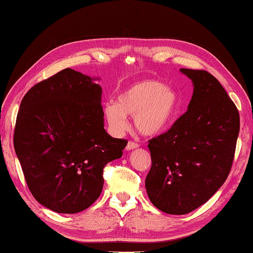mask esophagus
Returning a JSON list of instances; mask_svg holds the SVG:
<instances>
[{"instance_id": "obj_1", "label": "esophagus", "mask_w": 253, "mask_h": 253, "mask_svg": "<svg viewBox=\"0 0 253 253\" xmlns=\"http://www.w3.org/2000/svg\"><path fill=\"white\" fill-rule=\"evenodd\" d=\"M138 146H139V145L137 144V142L129 140V141H128L127 146H126V149H127V150H131V149H135V148H137V147H138Z\"/></svg>"}]
</instances>
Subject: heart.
Listing matches in <instances>:
<instances>
[{
    "instance_id": "heart-1",
    "label": "heart",
    "mask_w": 253,
    "mask_h": 253,
    "mask_svg": "<svg viewBox=\"0 0 253 253\" xmlns=\"http://www.w3.org/2000/svg\"><path fill=\"white\" fill-rule=\"evenodd\" d=\"M178 112V96L157 81L135 83L123 91L117 102H109L104 109L108 127L119 135L128 126V116L141 134L153 136L166 129Z\"/></svg>"
}]
</instances>
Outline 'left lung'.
<instances>
[{
  "label": "left lung",
  "instance_id": "obj_1",
  "mask_svg": "<svg viewBox=\"0 0 253 253\" xmlns=\"http://www.w3.org/2000/svg\"><path fill=\"white\" fill-rule=\"evenodd\" d=\"M194 83L188 109L149 140L151 168L145 186L156 208L186 214L226 181L235 158L240 117L222 85L207 71L180 68Z\"/></svg>",
  "mask_w": 253,
  "mask_h": 253
}]
</instances>
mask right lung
<instances>
[{
  "label": "right lung",
  "mask_w": 253,
  "mask_h": 253,
  "mask_svg": "<svg viewBox=\"0 0 253 253\" xmlns=\"http://www.w3.org/2000/svg\"><path fill=\"white\" fill-rule=\"evenodd\" d=\"M13 142L34 198L55 212L76 213L98 199L105 166L122 157L128 140L104 129L102 87L65 68L23 97Z\"/></svg>",
  "instance_id": "right-lung-1"
}]
</instances>
